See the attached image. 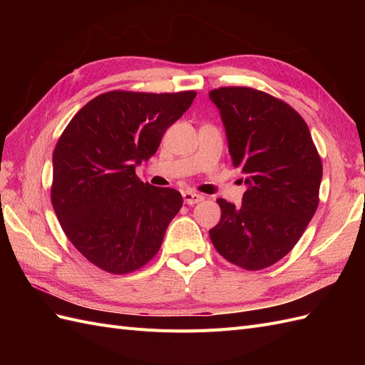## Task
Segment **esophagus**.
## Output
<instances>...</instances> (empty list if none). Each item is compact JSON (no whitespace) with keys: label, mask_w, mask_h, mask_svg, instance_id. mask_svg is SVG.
Masks as SVG:
<instances>
[{"label":"esophagus","mask_w":365,"mask_h":365,"mask_svg":"<svg viewBox=\"0 0 365 365\" xmlns=\"http://www.w3.org/2000/svg\"><path fill=\"white\" fill-rule=\"evenodd\" d=\"M182 197H184V202L189 204V205H193V204H197V202L204 201V196L202 195L196 193V192H189V190L182 192Z\"/></svg>","instance_id":"obj_1"}]
</instances>
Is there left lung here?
Segmentation results:
<instances>
[{
  "label": "left lung",
  "mask_w": 365,
  "mask_h": 365,
  "mask_svg": "<svg viewBox=\"0 0 365 365\" xmlns=\"http://www.w3.org/2000/svg\"><path fill=\"white\" fill-rule=\"evenodd\" d=\"M208 96L248 187L240 207L219 197L220 220L210 239L236 267L268 268L295 247L317 212L322 158L303 117L280 98L247 86H222Z\"/></svg>",
  "instance_id": "obj_1"
}]
</instances>
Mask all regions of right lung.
Segmentation results:
<instances>
[{"instance_id":"obj_1","label":"right lung","mask_w":365,"mask_h":365,"mask_svg":"<svg viewBox=\"0 0 365 365\" xmlns=\"http://www.w3.org/2000/svg\"><path fill=\"white\" fill-rule=\"evenodd\" d=\"M195 97L103 93L62 132L53 152L51 204L76 250L101 269L128 274L158 252L182 196L140 181L135 168L157 152Z\"/></svg>"}]
</instances>
